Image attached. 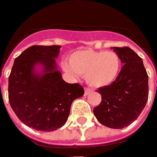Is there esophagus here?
<instances>
[{"instance_id": "34e87169", "label": "esophagus", "mask_w": 157, "mask_h": 157, "mask_svg": "<svg viewBox=\"0 0 157 157\" xmlns=\"http://www.w3.org/2000/svg\"><path fill=\"white\" fill-rule=\"evenodd\" d=\"M90 92H91L90 89H88V88H85V89H84V94H85V95H88V94H90Z\"/></svg>"}]
</instances>
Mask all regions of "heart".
<instances>
[{"label": "heart", "mask_w": 157, "mask_h": 157, "mask_svg": "<svg viewBox=\"0 0 157 157\" xmlns=\"http://www.w3.org/2000/svg\"><path fill=\"white\" fill-rule=\"evenodd\" d=\"M63 69L78 76L84 75L90 86L104 88L114 83L119 75L122 61L115 52L81 50L71 53L68 64L63 63Z\"/></svg>", "instance_id": "obj_1"}]
</instances>
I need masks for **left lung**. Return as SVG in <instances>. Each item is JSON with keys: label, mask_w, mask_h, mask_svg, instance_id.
Listing matches in <instances>:
<instances>
[{"label": "left lung", "mask_w": 157, "mask_h": 157, "mask_svg": "<svg viewBox=\"0 0 157 157\" xmlns=\"http://www.w3.org/2000/svg\"><path fill=\"white\" fill-rule=\"evenodd\" d=\"M123 66L114 83L99 88L101 104L94 108L99 123L111 128H123L137 119L148 101V75L142 59L128 46L112 47Z\"/></svg>", "instance_id": "obj_1"}]
</instances>
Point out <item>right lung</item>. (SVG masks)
<instances>
[{
  "label": "right lung",
  "mask_w": 157,
  "mask_h": 157,
  "mask_svg": "<svg viewBox=\"0 0 157 157\" xmlns=\"http://www.w3.org/2000/svg\"><path fill=\"white\" fill-rule=\"evenodd\" d=\"M60 45H32L14 61L8 78V99L18 119L29 128L54 131L65 124L73 101L84 88L63 80L55 58ZM42 66L41 73L35 66Z\"/></svg>",
  "instance_id": "add662e5"
}]
</instances>
